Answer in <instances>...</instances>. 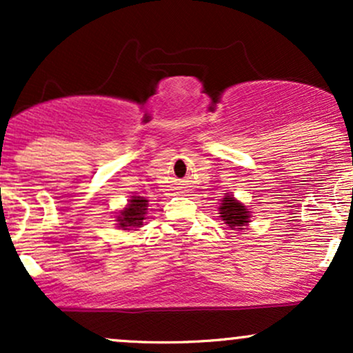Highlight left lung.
<instances>
[{"label": "left lung", "instance_id": "1", "mask_svg": "<svg viewBox=\"0 0 353 353\" xmlns=\"http://www.w3.org/2000/svg\"><path fill=\"white\" fill-rule=\"evenodd\" d=\"M219 214H221L222 222L232 230H244L250 224V210L247 209L245 204L237 201L234 194H225L221 199L219 205Z\"/></svg>", "mask_w": 353, "mask_h": 353}]
</instances>
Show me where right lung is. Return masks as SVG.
<instances>
[{"label":"right lung","mask_w":353,"mask_h":353,"mask_svg":"<svg viewBox=\"0 0 353 353\" xmlns=\"http://www.w3.org/2000/svg\"><path fill=\"white\" fill-rule=\"evenodd\" d=\"M149 201L143 196H131L128 204L123 209L117 210L114 221L116 228L123 230H139L143 228L144 221L148 219Z\"/></svg>","instance_id":"obj_1"}]
</instances>
